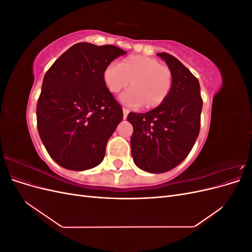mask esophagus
Instances as JSON below:
<instances>
[{
    "label": "esophagus",
    "mask_w": 252,
    "mask_h": 252,
    "mask_svg": "<svg viewBox=\"0 0 252 252\" xmlns=\"http://www.w3.org/2000/svg\"><path fill=\"white\" fill-rule=\"evenodd\" d=\"M128 113H129V110L127 108H123V118H124V120L127 118Z\"/></svg>",
    "instance_id": "esophagus-1"
}]
</instances>
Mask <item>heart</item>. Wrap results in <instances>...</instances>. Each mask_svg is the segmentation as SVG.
<instances>
[{"label":"heart","instance_id":"1","mask_svg":"<svg viewBox=\"0 0 252 252\" xmlns=\"http://www.w3.org/2000/svg\"><path fill=\"white\" fill-rule=\"evenodd\" d=\"M104 82L112 94H118L128 85L120 101L130 107L150 109L161 105L172 87V72L157 60L144 56H130L119 63L112 62L104 70Z\"/></svg>","mask_w":252,"mask_h":252}]
</instances>
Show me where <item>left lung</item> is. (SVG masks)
<instances>
[{
    "label": "left lung",
    "mask_w": 252,
    "mask_h": 252,
    "mask_svg": "<svg viewBox=\"0 0 252 252\" xmlns=\"http://www.w3.org/2000/svg\"><path fill=\"white\" fill-rule=\"evenodd\" d=\"M158 56L172 72L170 93L155 109L127 117L133 127V162L152 173L171 170L189 155L200 132L203 107L200 83L188 68L168 53Z\"/></svg>",
    "instance_id": "1"
}]
</instances>
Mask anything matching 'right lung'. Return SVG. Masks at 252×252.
<instances>
[{
    "label": "right lung",
    "mask_w": 252,
    "mask_h": 252,
    "mask_svg": "<svg viewBox=\"0 0 252 252\" xmlns=\"http://www.w3.org/2000/svg\"><path fill=\"white\" fill-rule=\"evenodd\" d=\"M126 51L113 45L74 44L46 72L36 105L37 131L49 156L66 169L100 164L123 109L104 82V70Z\"/></svg>",
    "instance_id": "add662e5"
}]
</instances>
